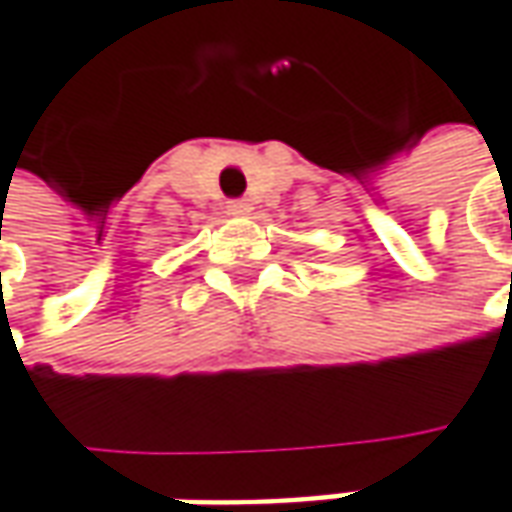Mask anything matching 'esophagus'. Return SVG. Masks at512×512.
Returning a JSON list of instances; mask_svg holds the SVG:
<instances>
[{
  "label": "esophagus",
  "instance_id": "obj_1",
  "mask_svg": "<svg viewBox=\"0 0 512 512\" xmlns=\"http://www.w3.org/2000/svg\"><path fill=\"white\" fill-rule=\"evenodd\" d=\"M226 211L228 214H234V217H246V214L252 211V205H249L246 199H231L226 205Z\"/></svg>",
  "mask_w": 512,
  "mask_h": 512
}]
</instances>
